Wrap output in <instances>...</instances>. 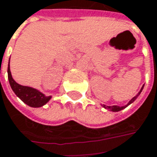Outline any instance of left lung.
I'll return each mask as SVG.
<instances>
[{"label": "left lung", "mask_w": 157, "mask_h": 157, "mask_svg": "<svg viewBox=\"0 0 157 157\" xmlns=\"http://www.w3.org/2000/svg\"><path fill=\"white\" fill-rule=\"evenodd\" d=\"M143 87H144V86H143L141 87V89H140V92L138 93L137 95H135V96H134L133 98L132 99V100H131L129 102H128V103H127V104H126L125 106H121V107H120V106H117V105H113V106L101 105V106H102L103 108L107 109L110 110V111H113V112H117V111H120V110H122V109H125V108H126L127 106H129L130 104H132V102H133V101H135V100L138 98V96H139V95L140 94V93H141V91H142V89H143Z\"/></svg>", "instance_id": "1"}]
</instances>
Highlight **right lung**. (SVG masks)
<instances>
[{"label":"right lung","instance_id":"add662e5","mask_svg":"<svg viewBox=\"0 0 157 157\" xmlns=\"http://www.w3.org/2000/svg\"><path fill=\"white\" fill-rule=\"evenodd\" d=\"M8 78H9L12 90L16 94V95L30 107H33V108L42 107L46 103H48L49 100L51 99L52 96H46L44 94L35 88L25 86H21L16 82L13 79L11 72H10V61H9V65H8Z\"/></svg>","mask_w":157,"mask_h":157}]
</instances>
